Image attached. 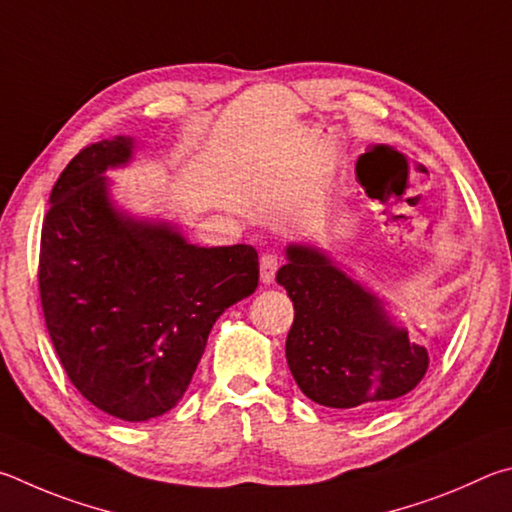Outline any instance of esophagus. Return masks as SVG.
<instances>
[{
  "instance_id": "obj_1",
  "label": "esophagus",
  "mask_w": 512,
  "mask_h": 512,
  "mask_svg": "<svg viewBox=\"0 0 512 512\" xmlns=\"http://www.w3.org/2000/svg\"><path fill=\"white\" fill-rule=\"evenodd\" d=\"M276 272H279V258H276L274 254L261 256V281L265 285H272Z\"/></svg>"
}]
</instances>
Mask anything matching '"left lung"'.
Masks as SVG:
<instances>
[{"instance_id":"8db88e82","label":"left lung","mask_w":512,"mask_h":512,"mask_svg":"<svg viewBox=\"0 0 512 512\" xmlns=\"http://www.w3.org/2000/svg\"><path fill=\"white\" fill-rule=\"evenodd\" d=\"M285 258L276 274L294 306L285 357L312 402L373 414L418 387L429 366L427 348L409 337L382 294L346 274L317 245L290 242Z\"/></svg>"}]
</instances>
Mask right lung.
<instances>
[{
    "label": "right lung",
    "instance_id": "1",
    "mask_svg": "<svg viewBox=\"0 0 512 512\" xmlns=\"http://www.w3.org/2000/svg\"><path fill=\"white\" fill-rule=\"evenodd\" d=\"M134 150L116 134L62 170L38 276L51 342L80 396L143 423L182 400L215 321L254 294L258 254L193 245L179 224L125 209L107 173L128 168Z\"/></svg>",
    "mask_w": 512,
    "mask_h": 512
}]
</instances>
